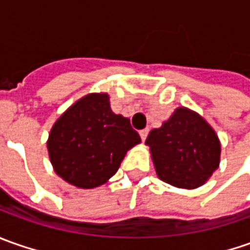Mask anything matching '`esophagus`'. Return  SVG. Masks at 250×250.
Segmentation results:
<instances>
[{
    "label": "esophagus",
    "instance_id": "obj_1",
    "mask_svg": "<svg viewBox=\"0 0 250 250\" xmlns=\"http://www.w3.org/2000/svg\"><path fill=\"white\" fill-rule=\"evenodd\" d=\"M147 133H149V129H142L139 132L140 138H142V140H143V142H145V140H146V138H147Z\"/></svg>",
    "mask_w": 250,
    "mask_h": 250
}]
</instances>
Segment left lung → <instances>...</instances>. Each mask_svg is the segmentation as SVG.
I'll return each instance as SVG.
<instances>
[{
	"label": "left lung",
	"mask_w": 250,
	"mask_h": 250,
	"mask_svg": "<svg viewBox=\"0 0 250 250\" xmlns=\"http://www.w3.org/2000/svg\"><path fill=\"white\" fill-rule=\"evenodd\" d=\"M161 181L184 189L202 187L218 168L221 146L214 129L195 111L179 107L146 139Z\"/></svg>",
	"instance_id": "1"
}]
</instances>
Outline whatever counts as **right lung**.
Returning <instances> with one entry per match:
<instances>
[{"label": "right lung", "mask_w": 250, "mask_h": 250, "mask_svg": "<svg viewBox=\"0 0 250 250\" xmlns=\"http://www.w3.org/2000/svg\"><path fill=\"white\" fill-rule=\"evenodd\" d=\"M140 143L130 121L114 114L107 93H91L72 104L53 125L47 140L54 171L76 188L105 184L126 151Z\"/></svg>", "instance_id": "add662e5"}]
</instances>
